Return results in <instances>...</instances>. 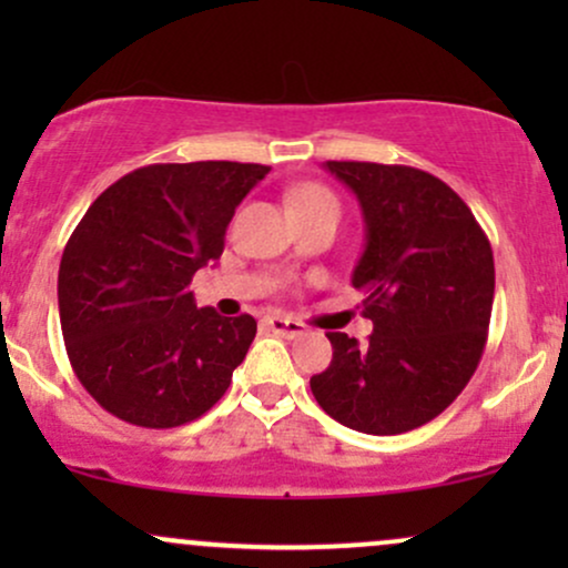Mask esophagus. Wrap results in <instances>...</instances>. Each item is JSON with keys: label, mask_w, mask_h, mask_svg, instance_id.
I'll return each mask as SVG.
<instances>
[{"label": "esophagus", "mask_w": 568, "mask_h": 568, "mask_svg": "<svg viewBox=\"0 0 568 568\" xmlns=\"http://www.w3.org/2000/svg\"><path fill=\"white\" fill-rule=\"evenodd\" d=\"M266 328L270 331H275V334H280V336H285V338H296V336H302L304 334V325L298 323V321H288V317H266Z\"/></svg>", "instance_id": "esophagus-1"}]
</instances>
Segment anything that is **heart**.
Wrapping results in <instances>:
<instances>
[{
    "label": "heart",
    "mask_w": 568,
    "mask_h": 568,
    "mask_svg": "<svg viewBox=\"0 0 568 568\" xmlns=\"http://www.w3.org/2000/svg\"><path fill=\"white\" fill-rule=\"evenodd\" d=\"M291 213H315L334 211L338 213V200L328 186L323 184H298L288 192Z\"/></svg>",
    "instance_id": "obj_1"
}]
</instances>
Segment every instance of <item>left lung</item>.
Listing matches in <instances>:
<instances>
[{
    "label": "left lung",
    "mask_w": 568,
    "mask_h": 568,
    "mask_svg": "<svg viewBox=\"0 0 568 568\" xmlns=\"http://www.w3.org/2000/svg\"><path fill=\"white\" fill-rule=\"evenodd\" d=\"M366 219L352 285L366 293L368 342L328 331L334 361L312 376L338 425L400 435L427 425L467 387L484 355L494 253L473 211L433 173L379 162H325Z\"/></svg>",
    "instance_id": "8db88e82"
}]
</instances>
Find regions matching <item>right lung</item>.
<instances>
[{
  "label": "right lung",
  "instance_id": "1",
  "mask_svg": "<svg viewBox=\"0 0 568 568\" xmlns=\"http://www.w3.org/2000/svg\"><path fill=\"white\" fill-rule=\"evenodd\" d=\"M256 162H165L122 175L88 207L58 270L71 368L93 400L135 427L194 422L221 400L256 336L251 315L197 310L194 272L224 253Z\"/></svg>",
  "mask_w": 568,
  "mask_h": 568
}]
</instances>
